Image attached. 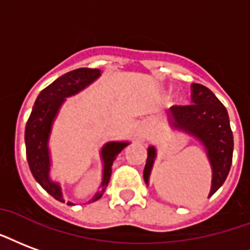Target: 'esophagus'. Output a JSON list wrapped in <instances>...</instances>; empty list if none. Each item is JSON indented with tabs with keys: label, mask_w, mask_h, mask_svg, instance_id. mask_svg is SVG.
Here are the masks:
<instances>
[{
	"label": "esophagus",
	"mask_w": 250,
	"mask_h": 250,
	"mask_svg": "<svg viewBox=\"0 0 250 250\" xmlns=\"http://www.w3.org/2000/svg\"><path fill=\"white\" fill-rule=\"evenodd\" d=\"M147 135H148V131H147V127H146V125H139L135 128V138H136V139H144V138H147Z\"/></svg>",
	"instance_id": "obj_1"
}]
</instances>
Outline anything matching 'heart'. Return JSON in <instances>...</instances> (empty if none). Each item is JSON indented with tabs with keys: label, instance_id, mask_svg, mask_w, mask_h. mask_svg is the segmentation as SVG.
<instances>
[{
	"label": "heart",
	"instance_id": "obj_1",
	"mask_svg": "<svg viewBox=\"0 0 250 250\" xmlns=\"http://www.w3.org/2000/svg\"><path fill=\"white\" fill-rule=\"evenodd\" d=\"M172 99H173V102H175V103H180V102L183 101L182 94H175V95L172 97Z\"/></svg>",
	"mask_w": 250,
	"mask_h": 250
}]
</instances>
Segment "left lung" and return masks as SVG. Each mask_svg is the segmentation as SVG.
Returning a JSON list of instances; mask_svg holds the SVG:
<instances>
[{
    "label": "left lung",
    "mask_w": 250,
    "mask_h": 250,
    "mask_svg": "<svg viewBox=\"0 0 250 250\" xmlns=\"http://www.w3.org/2000/svg\"><path fill=\"white\" fill-rule=\"evenodd\" d=\"M192 106L168 110V125L176 132L193 138L203 146L212 169V182L208 197L223 186L228 176L233 156V134L229 125L227 108L209 88L192 83ZM158 156L155 146L147 148V162L143 171L144 182L149 186V176Z\"/></svg>",
    "instance_id": "1"
}]
</instances>
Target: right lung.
<instances>
[{
    "mask_svg": "<svg viewBox=\"0 0 250 250\" xmlns=\"http://www.w3.org/2000/svg\"><path fill=\"white\" fill-rule=\"evenodd\" d=\"M102 75L99 68H77L66 73L54 82L43 88L37 97L34 106L29 116L25 128V144L26 158L33 176L47 193L61 203H64L62 187L59 182L51 177V151L50 138L53 132L55 119L66 99L77 95L87 88ZM128 140H111L101 147L102 179L98 191L86 203H92L101 199L106 187L110 182L112 163L123 149L130 144ZM67 205H75L73 201H67Z\"/></svg>",
    "mask_w": 250,
    "mask_h": 250,
    "instance_id": "obj_1",
    "label": "right lung"
}]
</instances>
